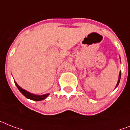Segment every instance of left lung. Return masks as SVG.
Wrapping results in <instances>:
<instances>
[{
	"label": "left lung",
	"mask_w": 130,
	"mask_h": 130,
	"mask_svg": "<svg viewBox=\"0 0 130 130\" xmlns=\"http://www.w3.org/2000/svg\"><path fill=\"white\" fill-rule=\"evenodd\" d=\"M120 62H121V60H120ZM120 78H121V71H120V73H119V77H118V80L117 82V84H116V88L118 87V85H119V83H120Z\"/></svg>",
	"instance_id": "obj_1"
}]
</instances>
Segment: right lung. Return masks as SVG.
<instances>
[{
  "label": "right lung",
  "instance_id": "add662e5",
  "mask_svg": "<svg viewBox=\"0 0 130 130\" xmlns=\"http://www.w3.org/2000/svg\"><path fill=\"white\" fill-rule=\"evenodd\" d=\"M14 83L15 85H16V87H17V88H18V89L20 90V92H21L23 95L25 97H26L27 99H30V100H35V101H40V100L45 99L47 97L50 95V94L49 93L45 94H43V95H36V94H34L30 93V92H28L27 90H24V89H23L22 88H21V87H20L15 81Z\"/></svg>",
  "mask_w": 130,
  "mask_h": 130
}]
</instances>
